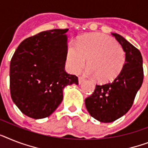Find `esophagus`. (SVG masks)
<instances>
[{
  "label": "esophagus",
  "instance_id": "obj_1",
  "mask_svg": "<svg viewBox=\"0 0 148 148\" xmlns=\"http://www.w3.org/2000/svg\"><path fill=\"white\" fill-rule=\"evenodd\" d=\"M84 81V79L83 77H80L78 78V83H79V84H81Z\"/></svg>",
  "mask_w": 148,
  "mask_h": 148
}]
</instances>
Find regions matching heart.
I'll use <instances>...</instances> for the list:
<instances>
[{"instance_id": "obj_1", "label": "heart", "mask_w": 148, "mask_h": 148, "mask_svg": "<svg viewBox=\"0 0 148 148\" xmlns=\"http://www.w3.org/2000/svg\"><path fill=\"white\" fill-rule=\"evenodd\" d=\"M67 64L77 73L88 59L86 73L100 82H109L119 76L124 67L125 54L111 37L101 33L86 35L77 44H70L67 51Z\"/></svg>"}]
</instances>
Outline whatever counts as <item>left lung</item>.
Listing matches in <instances>:
<instances>
[{
  "label": "left lung",
  "mask_w": 148,
  "mask_h": 148,
  "mask_svg": "<svg viewBox=\"0 0 148 148\" xmlns=\"http://www.w3.org/2000/svg\"><path fill=\"white\" fill-rule=\"evenodd\" d=\"M112 35L125 53L124 67L112 82L96 85L93 94L85 99L90 115L104 123L114 122L128 112L144 79L143 58L140 51L119 34Z\"/></svg>",
  "instance_id": "left-lung-1"
}]
</instances>
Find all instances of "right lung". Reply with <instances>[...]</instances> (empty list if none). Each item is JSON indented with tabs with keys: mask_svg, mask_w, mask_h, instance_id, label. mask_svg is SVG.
Returning a JSON list of instances; mask_svg holds the SVG:
<instances>
[{
	"mask_svg": "<svg viewBox=\"0 0 148 148\" xmlns=\"http://www.w3.org/2000/svg\"><path fill=\"white\" fill-rule=\"evenodd\" d=\"M68 29L43 31L27 38L14 52L10 65L12 100L23 113L39 119L55 112L64 88L78 84L64 71Z\"/></svg>",
	"mask_w": 148,
	"mask_h": 148,
	"instance_id": "right-lung-1",
	"label": "right lung"
}]
</instances>
